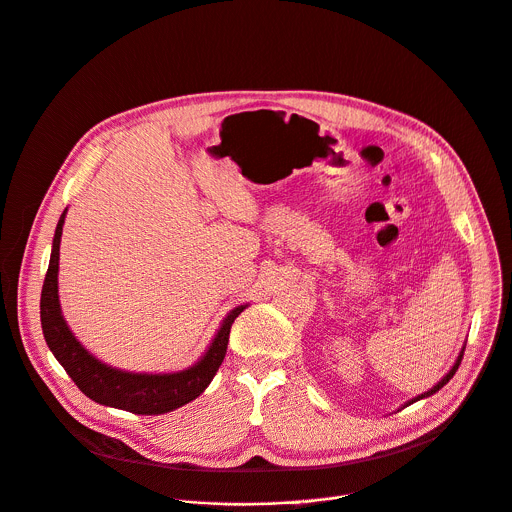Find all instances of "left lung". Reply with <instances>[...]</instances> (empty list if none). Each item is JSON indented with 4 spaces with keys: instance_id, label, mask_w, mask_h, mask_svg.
Here are the masks:
<instances>
[{
    "instance_id": "obj_1",
    "label": "left lung",
    "mask_w": 512,
    "mask_h": 512,
    "mask_svg": "<svg viewBox=\"0 0 512 512\" xmlns=\"http://www.w3.org/2000/svg\"><path fill=\"white\" fill-rule=\"evenodd\" d=\"M464 349H466V345H462V351L458 353V357H456V361H454L452 369H450V371H448V373H446V375H444V377H442V379H440V381H438V383H436L432 389H428L426 393H422V395H418V397H412L410 401H405V403H403V407H405V405H412V403H416V401H420V399H424V397H430V395H434L436 391H440V389H442V387H444V385H446V383H448V381L454 377V373L458 371V367H460V363H462V355H464Z\"/></svg>"
}]
</instances>
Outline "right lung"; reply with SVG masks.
I'll return each instance as SVG.
<instances>
[{
  "label": "right lung",
  "instance_id": "1",
  "mask_svg": "<svg viewBox=\"0 0 512 512\" xmlns=\"http://www.w3.org/2000/svg\"><path fill=\"white\" fill-rule=\"evenodd\" d=\"M66 210L62 212L54 242L46 280L42 286L40 298V319L44 339L54 353L56 361L64 367L70 379L78 389L92 401L117 407V410L141 414V416H159L177 410V407L193 401L199 393L206 391L218 373L230 339V329L236 317L248 304H240L232 309L222 321L216 337L212 339L208 351L203 353L197 363L183 371L173 373H133L123 371L105 361L96 359L70 331L64 321L60 298H58V260H60V238L64 226Z\"/></svg>",
  "mask_w": 512,
  "mask_h": 512
}]
</instances>
